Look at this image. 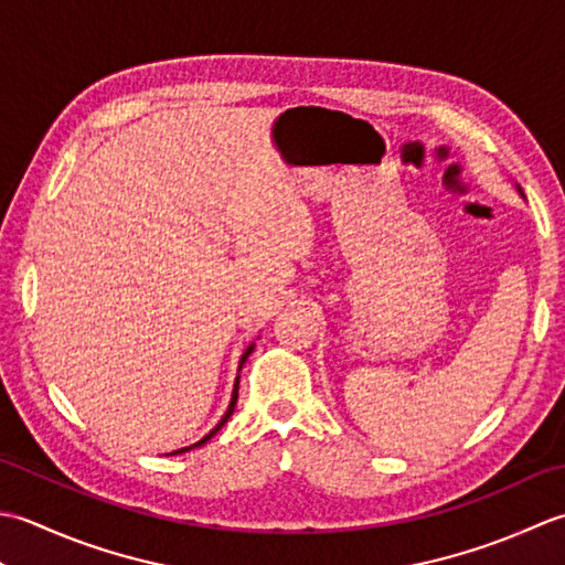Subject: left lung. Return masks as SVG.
Here are the masks:
<instances>
[{"instance_id": "left-lung-1", "label": "left lung", "mask_w": 565, "mask_h": 565, "mask_svg": "<svg viewBox=\"0 0 565 565\" xmlns=\"http://www.w3.org/2000/svg\"><path fill=\"white\" fill-rule=\"evenodd\" d=\"M520 192H522V190H520Z\"/></svg>"}]
</instances>
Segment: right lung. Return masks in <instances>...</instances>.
Segmentation results:
<instances>
[{"mask_svg":"<svg viewBox=\"0 0 565 565\" xmlns=\"http://www.w3.org/2000/svg\"><path fill=\"white\" fill-rule=\"evenodd\" d=\"M250 351H253V343H250V347L244 351V355H241V363H238V371H241V365H244L246 363V359H248V355H250ZM236 399H238V377H236V385H234V395H232V402H228V409H226V414H224V417H222V422H218L216 424V427L210 431V434H206L204 436V439L202 441H198V444H192V446H185V448H178V451H172V456H178V454H185V451H190V448H198V446H202V444H206V441H210L212 439V436L218 431V429H222L224 427V424L228 422V417H232V414H234V407H236Z\"/></svg>","mask_w":565,"mask_h":565,"instance_id":"add662e5","label":"right lung"}]
</instances>
